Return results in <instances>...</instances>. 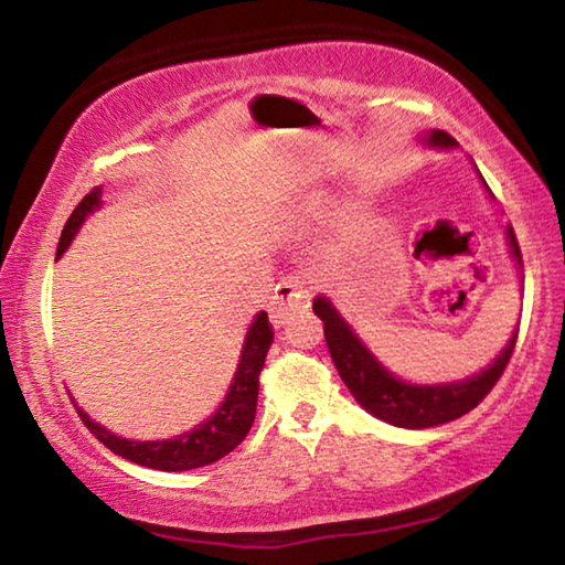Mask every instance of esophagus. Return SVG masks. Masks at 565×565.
<instances>
[{
	"instance_id": "1",
	"label": "esophagus",
	"mask_w": 565,
	"mask_h": 565,
	"mask_svg": "<svg viewBox=\"0 0 565 565\" xmlns=\"http://www.w3.org/2000/svg\"><path fill=\"white\" fill-rule=\"evenodd\" d=\"M311 303V289L299 274H286L284 279L276 284L274 301H271V321L274 327H284L296 311H303Z\"/></svg>"
}]
</instances>
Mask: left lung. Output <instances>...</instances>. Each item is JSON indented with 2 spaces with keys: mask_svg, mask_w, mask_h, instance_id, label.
<instances>
[{
  "mask_svg": "<svg viewBox=\"0 0 565 565\" xmlns=\"http://www.w3.org/2000/svg\"><path fill=\"white\" fill-rule=\"evenodd\" d=\"M428 145L454 147L456 141L451 134L434 131L431 137H428ZM509 242L513 248V256L523 266L521 246L519 238L513 234V226H509ZM313 313L323 321V337H327L333 366H337L341 381L349 386L353 398H356L369 414H374L376 418L386 420V424L401 428H431L476 408L491 394V388L499 384V379L503 376V371L513 356L515 339H519V329H515L509 347L501 351V356L473 379L444 386H411L404 384L401 379L391 376L388 371L371 356L366 347L353 337L349 323H343V319L339 317L329 299L319 296V299L313 301Z\"/></svg>",
  "mask_w": 565,
  "mask_h": 565,
  "instance_id": "1",
  "label": "left lung"
}]
</instances>
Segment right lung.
I'll use <instances>...</instances> for the list:
<instances>
[{
    "label": "right lung",
    "instance_id": "obj_1",
    "mask_svg": "<svg viewBox=\"0 0 565 565\" xmlns=\"http://www.w3.org/2000/svg\"><path fill=\"white\" fill-rule=\"evenodd\" d=\"M102 204V189H92L87 196L82 199L72 216L66 218L62 228L60 246H56V256L64 254V248L76 234V228L82 226L84 216L94 212ZM274 341V329L269 323L266 311H262L252 329L246 333V343L242 351V361H238L236 379L232 388H228L226 401L216 414L204 420L202 426L194 428L179 438H171V441H127V438H119L109 434L107 428L84 414L82 408L79 416L84 426L99 438V441L121 458H129V461L157 468V471H191V468H202L218 461L226 454H232L234 448L244 441L246 434L252 431L254 416H256V398H259V376L266 361V353Z\"/></svg>",
    "mask_w": 565,
    "mask_h": 565
}]
</instances>
